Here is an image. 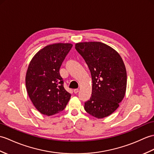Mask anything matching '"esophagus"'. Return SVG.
I'll list each match as a JSON object with an SVG mask.
<instances>
[{
  "instance_id": "1",
  "label": "esophagus",
  "mask_w": 154,
  "mask_h": 154,
  "mask_svg": "<svg viewBox=\"0 0 154 154\" xmlns=\"http://www.w3.org/2000/svg\"><path fill=\"white\" fill-rule=\"evenodd\" d=\"M73 92H74V93H75V94L78 93V92H79V88L74 89V90H73Z\"/></svg>"
}]
</instances>
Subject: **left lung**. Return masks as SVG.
Listing matches in <instances>:
<instances>
[{
  "instance_id": "left-lung-1",
  "label": "left lung",
  "mask_w": 154,
  "mask_h": 154,
  "mask_svg": "<svg viewBox=\"0 0 154 154\" xmlns=\"http://www.w3.org/2000/svg\"><path fill=\"white\" fill-rule=\"evenodd\" d=\"M76 51L91 71V97L85 102V109L102 119L113 113L125 94L127 71L120 55L110 46L100 42H79Z\"/></svg>"
}]
</instances>
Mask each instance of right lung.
Listing matches in <instances>:
<instances>
[{
	"label": "right lung",
	"mask_w": 154,
	"mask_h": 154,
	"mask_svg": "<svg viewBox=\"0 0 154 154\" xmlns=\"http://www.w3.org/2000/svg\"><path fill=\"white\" fill-rule=\"evenodd\" d=\"M73 45L57 43L46 46L31 60L26 77L29 96L36 109L45 116L62 112L71 94L63 87L60 68Z\"/></svg>",
	"instance_id": "add662e5"
}]
</instances>
